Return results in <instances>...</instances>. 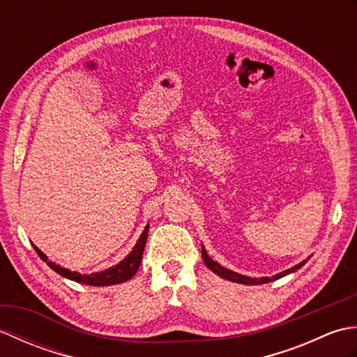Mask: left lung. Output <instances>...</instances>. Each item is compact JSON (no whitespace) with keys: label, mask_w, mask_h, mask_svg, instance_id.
<instances>
[{"label":"left lung","mask_w":357,"mask_h":357,"mask_svg":"<svg viewBox=\"0 0 357 357\" xmlns=\"http://www.w3.org/2000/svg\"><path fill=\"white\" fill-rule=\"evenodd\" d=\"M202 259H204V262L207 264V267H208L211 271H215L218 276H221V278H224V279H229V280H231V282H238V284H244V285H259V284L271 282V280H276V279H279V278L290 275V273H293V271H296V270H299V268L302 267V265H304V264L307 262V261H302L301 264L294 265L293 268H288V270H285V271H282V273H279V275L273 276V278H248V276L238 275V273H234V271H231V270H227V268L222 267V265H219V264L215 262L213 259H210L207 252H206V250H204V247H202Z\"/></svg>","instance_id":"obj_1"}]
</instances>
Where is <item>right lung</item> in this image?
Masks as SVG:
<instances>
[{
	"mask_svg": "<svg viewBox=\"0 0 357 357\" xmlns=\"http://www.w3.org/2000/svg\"><path fill=\"white\" fill-rule=\"evenodd\" d=\"M147 231H149V225L146 227V230L142 231L141 238L136 242L135 248L132 250V253L128 255L124 261H121L115 267H112L109 270H104L100 273H92V275H81V273L77 271H70L67 268L59 267V265L49 262L47 256H45L41 250H38L35 245V252L38 253V256L41 257L44 262H47L49 267L56 271L58 275H61L67 279H72L75 282L79 284H86V285H93V287H104V285H113V284H119V282H126V280L132 279L135 276V273L138 271L141 261H142V252L144 247H146L147 242Z\"/></svg>",
	"mask_w": 357,
	"mask_h": 357,
	"instance_id": "add662e5",
	"label": "right lung"
}]
</instances>
